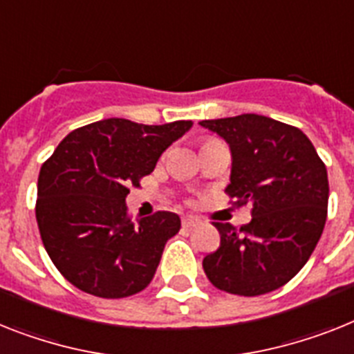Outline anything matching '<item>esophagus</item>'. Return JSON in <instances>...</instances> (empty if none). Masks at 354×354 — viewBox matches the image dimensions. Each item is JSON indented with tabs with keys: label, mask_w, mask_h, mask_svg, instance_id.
Here are the masks:
<instances>
[{
	"label": "esophagus",
	"mask_w": 354,
	"mask_h": 354,
	"mask_svg": "<svg viewBox=\"0 0 354 354\" xmlns=\"http://www.w3.org/2000/svg\"><path fill=\"white\" fill-rule=\"evenodd\" d=\"M198 224H201V218L198 217H194V215H186V217H183V227H186V230L198 226Z\"/></svg>",
	"instance_id": "esophagus-1"
}]
</instances>
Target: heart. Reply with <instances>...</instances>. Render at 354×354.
<instances>
[{
  "mask_svg": "<svg viewBox=\"0 0 354 354\" xmlns=\"http://www.w3.org/2000/svg\"><path fill=\"white\" fill-rule=\"evenodd\" d=\"M206 141H212V139H204V141H203V142H206Z\"/></svg>",
  "mask_w": 354,
  "mask_h": 354,
  "instance_id": "b5f03b06",
  "label": "heart"
}]
</instances>
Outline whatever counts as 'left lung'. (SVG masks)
<instances>
[{
	"label": "left lung",
	"instance_id": "8db88e82",
	"mask_svg": "<svg viewBox=\"0 0 354 354\" xmlns=\"http://www.w3.org/2000/svg\"><path fill=\"white\" fill-rule=\"evenodd\" d=\"M201 127L232 148L230 203L251 204V221L241 230L213 223L221 246L204 257V273L226 293L275 291L302 270L320 241L328 218L326 165L299 128L264 115L208 119Z\"/></svg>",
	"mask_w": 354,
	"mask_h": 354
}]
</instances>
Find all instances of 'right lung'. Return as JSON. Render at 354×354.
I'll list each match as a JSON object with an SVG mask.
<instances>
[{
  "mask_svg": "<svg viewBox=\"0 0 354 354\" xmlns=\"http://www.w3.org/2000/svg\"><path fill=\"white\" fill-rule=\"evenodd\" d=\"M189 127L192 121L150 127L104 119L70 131L43 162L37 227L70 284L101 299H124L150 284L180 218L156 212L131 221L124 198Z\"/></svg>",
  "mask_w": 354,
  "mask_h": 354,
  "instance_id": "1",
  "label": "right lung"
}]
</instances>
